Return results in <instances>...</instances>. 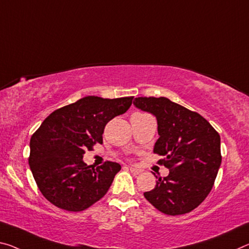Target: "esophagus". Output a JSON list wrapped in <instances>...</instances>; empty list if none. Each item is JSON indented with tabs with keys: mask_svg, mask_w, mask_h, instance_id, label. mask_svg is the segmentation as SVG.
I'll list each match as a JSON object with an SVG mask.
<instances>
[{
	"mask_svg": "<svg viewBox=\"0 0 249 249\" xmlns=\"http://www.w3.org/2000/svg\"><path fill=\"white\" fill-rule=\"evenodd\" d=\"M129 171H131V173L133 175H140L142 173V169L141 168H137V167H133V166H129L128 167Z\"/></svg>",
	"mask_w": 249,
	"mask_h": 249,
	"instance_id": "1",
	"label": "esophagus"
}]
</instances>
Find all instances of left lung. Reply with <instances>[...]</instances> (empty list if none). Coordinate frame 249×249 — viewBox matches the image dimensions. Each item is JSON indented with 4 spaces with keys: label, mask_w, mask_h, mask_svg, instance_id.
I'll use <instances>...</instances> for the list:
<instances>
[{
    "label": "left lung",
    "mask_w": 249,
    "mask_h": 249,
    "mask_svg": "<svg viewBox=\"0 0 249 249\" xmlns=\"http://www.w3.org/2000/svg\"><path fill=\"white\" fill-rule=\"evenodd\" d=\"M137 108L157 120L159 140L154 153L169 169L168 176L156 177V186L145 192V198L166 215L192 212L212 191L222 163L220 136L199 115L166 97H136Z\"/></svg>",
    "instance_id": "8db88e82"
}]
</instances>
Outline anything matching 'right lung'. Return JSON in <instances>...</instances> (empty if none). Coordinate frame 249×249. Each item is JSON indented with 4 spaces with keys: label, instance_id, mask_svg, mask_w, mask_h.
Segmentation results:
<instances>
[{
    "label": "right lung",
    "instance_id": "right-lung-1",
    "mask_svg": "<svg viewBox=\"0 0 249 249\" xmlns=\"http://www.w3.org/2000/svg\"><path fill=\"white\" fill-rule=\"evenodd\" d=\"M133 96L83 97L50 114L30 141L29 164L43 196L69 212L84 211L100 200L121 171L105 161L100 167L83 161L85 149L103 143L105 125L124 114Z\"/></svg>",
    "mask_w": 249,
    "mask_h": 249
}]
</instances>
